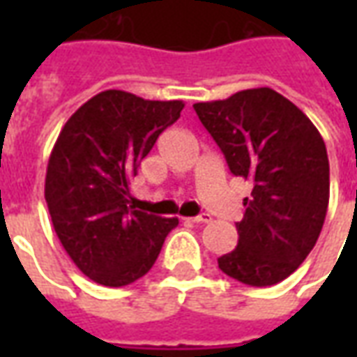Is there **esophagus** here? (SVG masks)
I'll return each mask as SVG.
<instances>
[{
    "label": "esophagus",
    "instance_id": "1",
    "mask_svg": "<svg viewBox=\"0 0 357 357\" xmlns=\"http://www.w3.org/2000/svg\"><path fill=\"white\" fill-rule=\"evenodd\" d=\"M191 222H193V224H210V222H212V216L204 212V214H199V216L191 218Z\"/></svg>",
    "mask_w": 357,
    "mask_h": 357
}]
</instances>
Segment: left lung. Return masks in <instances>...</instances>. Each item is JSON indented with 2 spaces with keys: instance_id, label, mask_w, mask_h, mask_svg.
<instances>
[{
  "instance_id": "8db88e82",
  "label": "left lung",
  "mask_w": 357,
  "mask_h": 357,
  "mask_svg": "<svg viewBox=\"0 0 357 357\" xmlns=\"http://www.w3.org/2000/svg\"><path fill=\"white\" fill-rule=\"evenodd\" d=\"M233 176L248 179L239 245L218 258L225 275L269 287L296 271L321 233L329 206V158L321 133L271 88L195 102Z\"/></svg>"
}]
</instances>
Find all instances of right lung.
Returning <instances> with one entry per match:
<instances>
[{"instance_id":"1","label":"right lung","mask_w":357,"mask_h":357,"mask_svg":"<svg viewBox=\"0 0 357 357\" xmlns=\"http://www.w3.org/2000/svg\"><path fill=\"white\" fill-rule=\"evenodd\" d=\"M183 101L107 89L66 120L47 162L45 202L66 255L91 281L124 287L147 273L178 218L130 206V178L179 118Z\"/></svg>"}]
</instances>
